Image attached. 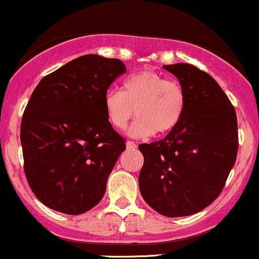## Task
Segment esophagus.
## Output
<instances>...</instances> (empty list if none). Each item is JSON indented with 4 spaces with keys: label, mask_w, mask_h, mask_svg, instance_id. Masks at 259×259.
Instances as JSON below:
<instances>
[{
    "label": "esophagus",
    "mask_w": 259,
    "mask_h": 259,
    "mask_svg": "<svg viewBox=\"0 0 259 259\" xmlns=\"http://www.w3.org/2000/svg\"><path fill=\"white\" fill-rule=\"evenodd\" d=\"M138 145H137V143L135 142H132V140H129V142H126V148L127 149H135V148H137Z\"/></svg>",
    "instance_id": "1"
}]
</instances>
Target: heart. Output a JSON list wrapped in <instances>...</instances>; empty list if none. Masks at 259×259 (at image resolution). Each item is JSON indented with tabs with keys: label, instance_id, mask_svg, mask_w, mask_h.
Masks as SVG:
<instances>
[{
	"label": "heart",
	"instance_id": "obj_1",
	"mask_svg": "<svg viewBox=\"0 0 259 259\" xmlns=\"http://www.w3.org/2000/svg\"><path fill=\"white\" fill-rule=\"evenodd\" d=\"M104 109L110 124L117 130L127 126L134 138H147L172 132L183 116L186 94L180 82L167 79L150 69L127 77L122 91L109 90L104 96Z\"/></svg>",
	"mask_w": 259,
	"mask_h": 259
}]
</instances>
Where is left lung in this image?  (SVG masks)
Here are the masks:
<instances>
[{
	"instance_id": "8db88e82",
	"label": "left lung",
	"mask_w": 259,
	"mask_h": 259,
	"mask_svg": "<svg viewBox=\"0 0 259 259\" xmlns=\"http://www.w3.org/2000/svg\"><path fill=\"white\" fill-rule=\"evenodd\" d=\"M186 94L180 124L167 137L140 144L143 199L168 218L196 214L217 200L238 153L234 106L218 82L187 63L163 66Z\"/></svg>"
}]
</instances>
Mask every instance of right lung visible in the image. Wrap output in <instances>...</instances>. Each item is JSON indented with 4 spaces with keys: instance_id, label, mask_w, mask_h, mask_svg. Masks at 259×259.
<instances>
[{
    "instance_id": "right-lung-1",
    "label": "right lung",
    "mask_w": 259,
    "mask_h": 259,
    "mask_svg": "<svg viewBox=\"0 0 259 259\" xmlns=\"http://www.w3.org/2000/svg\"><path fill=\"white\" fill-rule=\"evenodd\" d=\"M124 72L120 59L87 54L35 87L20 139L30 188L49 209L78 215L104 197L107 178L126 148L107 120L104 96Z\"/></svg>"
}]
</instances>
